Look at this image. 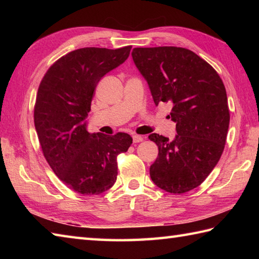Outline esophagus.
<instances>
[{
    "label": "esophagus",
    "instance_id": "34e87169",
    "mask_svg": "<svg viewBox=\"0 0 259 259\" xmlns=\"http://www.w3.org/2000/svg\"><path fill=\"white\" fill-rule=\"evenodd\" d=\"M144 137L142 136H138V135H135V136H133V141H134V144H138V142H141V141H144Z\"/></svg>",
    "mask_w": 259,
    "mask_h": 259
}]
</instances>
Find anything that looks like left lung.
<instances>
[{"mask_svg":"<svg viewBox=\"0 0 259 259\" xmlns=\"http://www.w3.org/2000/svg\"><path fill=\"white\" fill-rule=\"evenodd\" d=\"M131 54L156 106H172L169 117L177 131L174 140L149 136L159 149L151 180L170 194H185L202 184L223 155L230 120L224 82L188 49L135 48Z\"/></svg>","mask_w":259,"mask_h":259,"instance_id":"1","label":"left lung"}]
</instances>
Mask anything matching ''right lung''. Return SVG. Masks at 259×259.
<instances>
[{"label":"right lung","mask_w":259,"mask_h":259,"mask_svg":"<svg viewBox=\"0 0 259 259\" xmlns=\"http://www.w3.org/2000/svg\"><path fill=\"white\" fill-rule=\"evenodd\" d=\"M131 46L82 48L54 62L38 85L34 124L48 163L62 183L81 195H100L114 185L117 157L133 138L90 134L85 118L98 82L128 59Z\"/></svg>","instance_id":"add662e5"}]
</instances>
